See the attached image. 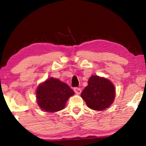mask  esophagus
<instances>
[{"label": "esophagus", "instance_id": "34e87169", "mask_svg": "<svg viewBox=\"0 0 146 146\" xmlns=\"http://www.w3.org/2000/svg\"><path fill=\"white\" fill-rule=\"evenodd\" d=\"M74 91H75V93L76 94H77V95H80V94L81 93V91H82V90H81L80 88H74Z\"/></svg>", "mask_w": 146, "mask_h": 146}]
</instances>
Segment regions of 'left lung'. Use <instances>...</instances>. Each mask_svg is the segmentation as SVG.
Wrapping results in <instances>:
<instances>
[{"mask_svg": "<svg viewBox=\"0 0 146 146\" xmlns=\"http://www.w3.org/2000/svg\"><path fill=\"white\" fill-rule=\"evenodd\" d=\"M81 97L88 108L102 111L112 104L115 97V88L111 82L98 76H91Z\"/></svg>", "mask_w": 146, "mask_h": 146, "instance_id": "1", "label": "left lung"}]
</instances>
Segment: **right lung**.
<instances>
[{
    "label": "right lung",
    "instance_id": "1",
    "mask_svg": "<svg viewBox=\"0 0 146 146\" xmlns=\"http://www.w3.org/2000/svg\"><path fill=\"white\" fill-rule=\"evenodd\" d=\"M74 94L68 84L54 78H49L40 84L36 92L39 107L50 113L63 110L69 97Z\"/></svg>",
    "mask_w": 146,
    "mask_h": 146
}]
</instances>
